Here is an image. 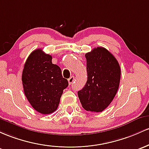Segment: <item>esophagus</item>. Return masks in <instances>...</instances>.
I'll return each mask as SVG.
<instances>
[{
	"mask_svg": "<svg viewBox=\"0 0 149 149\" xmlns=\"http://www.w3.org/2000/svg\"><path fill=\"white\" fill-rule=\"evenodd\" d=\"M74 76L70 77L69 79H68V83H69L70 85L72 84L73 82H74Z\"/></svg>",
	"mask_w": 149,
	"mask_h": 149,
	"instance_id": "1",
	"label": "esophagus"
}]
</instances>
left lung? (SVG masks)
<instances>
[{"label": "left lung", "instance_id": "1", "mask_svg": "<svg viewBox=\"0 0 149 149\" xmlns=\"http://www.w3.org/2000/svg\"><path fill=\"white\" fill-rule=\"evenodd\" d=\"M87 81L78 91L81 106L86 111L102 112L116 95L120 81V65L116 58L103 47L85 54Z\"/></svg>", "mask_w": 149, "mask_h": 149}]
</instances>
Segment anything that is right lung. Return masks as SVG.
I'll use <instances>...</instances> for the list:
<instances>
[{"mask_svg":"<svg viewBox=\"0 0 149 149\" xmlns=\"http://www.w3.org/2000/svg\"><path fill=\"white\" fill-rule=\"evenodd\" d=\"M22 81L28 101L34 109L43 115L56 111L63 90L68 86L60 67L52 63V56L40 48L33 51L26 59Z\"/></svg>","mask_w":149,"mask_h":149,"instance_id":"right-lung-1","label":"right lung"}]
</instances>
